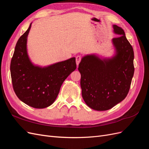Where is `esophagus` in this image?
Returning <instances> with one entry per match:
<instances>
[{
    "label": "esophagus",
    "mask_w": 149,
    "mask_h": 149,
    "mask_svg": "<svg viewBox=\"0 0 149 149\" xmlns=\"http://www.w3.org/2000/svg\"><path fill=\"white\" fill-rule=\"evenodd\" d=\"M81 60V56L80 55H78L76 57V65H77V66H78Z\"/></svg>",
    "instance_id": "34e87169"
}]
</instances>
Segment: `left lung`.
<instances>
[{"mask_svg":"<svg viewBox=\"0 0 149 149\" xmlns=\"http://www.w3.org/2000/svg\"><path fill=\"white\" fill-rule=\"evenodd\" d=\"M112 38L116 55L101 60L95 55L84 56L79 64L81 88L86 104L96 111L111 109L127 96L134 73V53L123 29L114 25Z\"/></svg>","mask_w":149,"mask_h":149,"instance_id":"obj_1","label":"left lung"}]
</instances>
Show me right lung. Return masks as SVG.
<instances>
[{
	"label": "right lung",
	"mask_w": 149,
	"mask_h": 149,
	"mask_svg": "<svg viewBox=\"0 0 149 149\" xmlns=\"http://www.w3.org/2000/svg\"><path fill=\"white\" fill-rule=\"evenodd\" d=\"M18 40L10 63L13 90L20 100L37 109L48 107L54 102L66 78L76 68L75 58L42 68L30 61L26 41L31 28Z\"/></svg>",
	"instance_id": "add662e5"
}]
</instances>
